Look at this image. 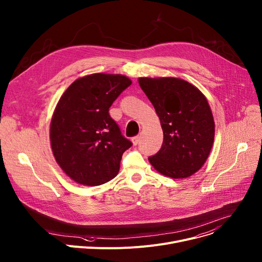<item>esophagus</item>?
Returning a JSON list of instances; mask_svg holds the SVG:
<instances>
[{
	"label": "esophagus",
	"instance_id": "esophagus-1",
	"mask_svg": "<svg viewBox=\"0 0 262 262\" xmlns=\"http://www.w3.org/2000/svg\"><path fill=\"white\" fill-rule=\"evenodd\" d=\"M132 141H133V144H134V145H137V144L139 143V141H140V136L134 137V138L132 139Z\"/></svg>",
	"mask_w": 262,
	"mask_h": 262
}]
</instances>
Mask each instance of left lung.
Listing matches in <instances>:
<instances>
[{"mask_svg":"<svg viewBox=\"0 0 262 262\" xmlns=\"http://www.w3.org/2000/svg\"><path fill=\"white\" fill-rule=\"evenodd\" d=\"M163 130L160 150L149 157L166 177L186 178L199 170L211 152L215 122L205 96L179 78H139Z\"/></svg>","mask_w":262,"mask_h":262,"instance_id":"left-lung-1","label":"left lung"}]
</instances>
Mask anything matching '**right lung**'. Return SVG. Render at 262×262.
Instances as JSON below:
<instances>
[{
	"label": "right lung",
	"instance_id": "1",
	"mask_svg": "<svg viewBox=\"0 0 262 262\" xmlns=\"http://www.w3.org/2000/svg\"><path fill=\"white\" fill-rule=\"evenodd\" d=\"M132 84L122 75L93 74L76 80L60 98L50 123L56 161L79 184L114 179L133 143L110 116L114 101Z\"/></svg>",
	"mask_w": 262,
	"mask_h": 262
}]
</instances>
